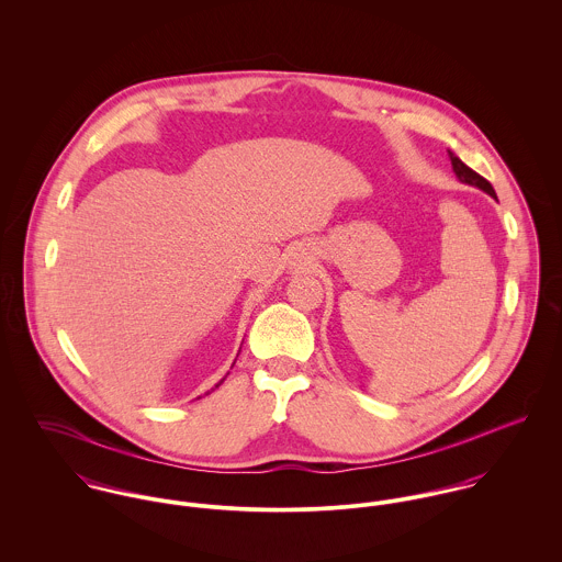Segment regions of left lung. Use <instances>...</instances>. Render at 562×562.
Returning <instances> with one entry per match:
<instances>
[{
	"mask_svg": "<svg viewBox=\"0 0 562 562\" xmlns=\"http://www.w3.org/2000/svg\"><path fill=\"white\" fill-rule=\"evenodd\" d=\"M448 156H450V161H452V170H454V175L459 177V181L461 183H468V186H474V188H481L482 192H486L488 196H493L495 199V190H493V186L481 177L476 170H472L468 164H463V161L459 160L452 151H448Z\"/></svg>",
	"mask_w": 562,
	"mask_h": 562,
	"instance_id": "8db88e82",
	"label": "left lung"
}]
</instances>
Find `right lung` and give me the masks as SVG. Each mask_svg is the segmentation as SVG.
Wrapping results in <instances>:
<instances>
[{
  "mask_svg": "<svg viewBox=\"0 0 562 562\" xmlns=\"http://www.w3.org/2000/svg\"><path fill=\"white\" fill-rule=\"evenodd\" d=\"M234 363H236V361H234ZM225 379H227V376H225ZM225 379H223V381H225ZM223 381H218V385H221V383H223ZM218 385H216V387H218ZM212 392H214V390H212ZM207 394H210V392H207Z\"/></svg>",
  "mask_w": 562,
  "mask_h": 562,
  "instance_id": "obj_1",
  "label": "right lung"
}]
</instances>
